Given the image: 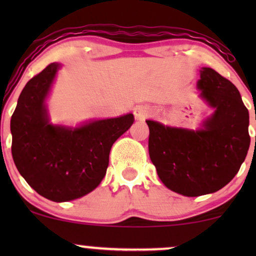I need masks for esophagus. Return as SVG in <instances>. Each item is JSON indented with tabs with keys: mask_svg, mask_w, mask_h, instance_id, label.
<instances>
[{
	"mask_svg": "<svg viewBox=\"0 0 256 256\" xmlns=\"http://www.w3.org/2000/svg\"><path fill=\"white\" fill-rule=\"evenodd\" d=\"M134 116H136L137 120H146L148 116H152V110L149 106L140 104V106H137V107L134 108Z\"/></svg>",
	"mask_w": 256,
	"mask_h": 256,
	"instance_id": "esophagus-1",
	"label": "esophagus"
}]
</instances>
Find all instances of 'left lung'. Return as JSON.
<instances>
[{"instance_id":"1","label":"left lung","mask_w":256,"mask_h":256,"mask_svg":"<svg viewBox=\"0 0 256 256\" xmlns=\"http://www.w3.org/2000/svg\"><path fill=\"white\" fill-rule=\"evenodd\" d=\"M198 88L214 108L202 128L146 120L149 156L158 178L172 192L190 198L216 192L230 183L250 146L249 112L237 88L210 67L201 70Z\"/></svg>"}]
</instances>
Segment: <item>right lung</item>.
Masks as SVG:
<instances>
[{
    "mask_svg": "<svg viewBox=\"0 0 256 256\" xmlns=\"http://www.w3.org/2000/svg\"><path fill=\"white\" fill-rule=\"evenodd\" d=\"M60 64L31 78L10 119L12 155L18 171L34 190L54 202L92 192L107 172L113 143L134 124V114L94 120L79 128L49 122L46 98Z\"/></svg>",
    "mask_w": 256,
    "mask_h": 256,
    "instance_id": "right-lung-1",
    "label": "right lung"
}]
</instances>
